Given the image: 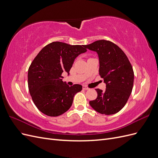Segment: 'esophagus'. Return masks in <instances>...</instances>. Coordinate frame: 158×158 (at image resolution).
Returning <instances> with one entry per match:
<instances>
[{"mask_svg": "<svg viewBox=\"0 0 158 158\" xmlns=\"http://www.w3.org/2000/svg\"><path fill=\"white\" fill-rule=\"evenodd\" d=\"M82 88H83V89H85V90H88V89H89V88H88L87 86H85V85H83V86H82Z\"/></svg>", "mask_w": 158, "mask_h": 158, "instance_id": "34e87169", "label": "esophagus"}]
</instances>
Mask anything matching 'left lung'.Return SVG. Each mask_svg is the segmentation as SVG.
<instances>
[{"label":"left lung","instance_id":"1","mask_svg":"<svg viewBox=\"0 0 158 158\" xmlns=\"http://www.w3.org/2000/svg\"><path fill=\"white\" fill-rule=\"evenodd\" d=\"M84 47L98 53L99 75L106 84L105 91L95 89L98 97L89 102L90 106L101 114L117 113L125 106L132 90L134 72L130 61L121 48L109 41L98 40Z\"/></svg>","mask_w":158,"mask_h":158}]
</instances>
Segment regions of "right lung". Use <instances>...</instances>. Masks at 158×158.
<instances>
[{
  "instance_id": "obj_1",
  "label": "right lung",
  "mask_w": 158,
  "mask_h": 158,
  "mask_svg": "<svg viewBox=\"0 0 158 158\" xmlns=\"http://www.w3.org/2000/svg\"><path fill=\"white\" fill-rule=\"evenodd\" d=\"M85 45H70L56 41L43 48L28 69V88L37 108L49 117H57L70 108L76 93L82 86H69L62 73L69 71L75 59L86 52Z\"/></svg>"
}]
</instances>
